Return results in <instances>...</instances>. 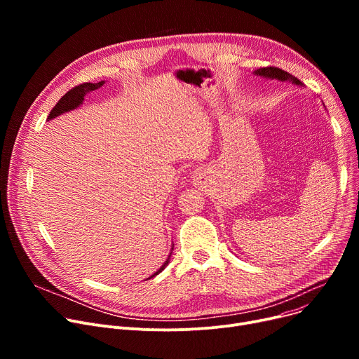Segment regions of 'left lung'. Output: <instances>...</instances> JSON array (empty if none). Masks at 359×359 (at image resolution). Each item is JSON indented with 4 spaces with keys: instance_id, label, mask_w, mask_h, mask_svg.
I'll return each instance as SVG.
<instances>
[{
    "instance_id": "left-lung-1",
    "label": "left lung",
    "mask_w": 359,
    "mask_h": 359,
    "mask_svg": "<svg viewBox=\"0 0 359 359\" xmlns=\"http://www.w3.org/2000/svg\"><path fill=\"white\" fill-rule=\"evenodd\" d=\"M256 75H260V77H265V79H272V80H279V81H291L297 86L301 84V81L291 75L290 72L276 68V67H265V68H259L257 71H255Z\"/></svg>"
}]
</instances>
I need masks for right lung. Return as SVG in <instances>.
Listing matches in <instances>:
<instances>
[{"mask_svg": "<svg viewBox=\"0 0 359 359\" xmlns=\"http://www.w3.org/2000/svg\"><path fill=\"white\" fill-rule=\"evenodd\" d=\"M103 84H104V81H99V83H83V84L75 86V87L71 88L67 94H64V96L60 99V102L55 104V107H53V109L50 110V113H49L48 119H53V118H56V116L62 115V113H65V111H68V110H72V109H75V107H79V106L83 103L84 96H86L87 93L93 91V90L100 88ZM170 256H172V253H170ZM170 256H168V259H170ZM168 259L163 263V266H161L154 275H151L148 279H151V278H154L156 275H158V273L168 265Z\"/></svg>", "mask_w": 359, "mask_h": 359, "instance_id": "1", "label": "right lung"}]
</instances>
